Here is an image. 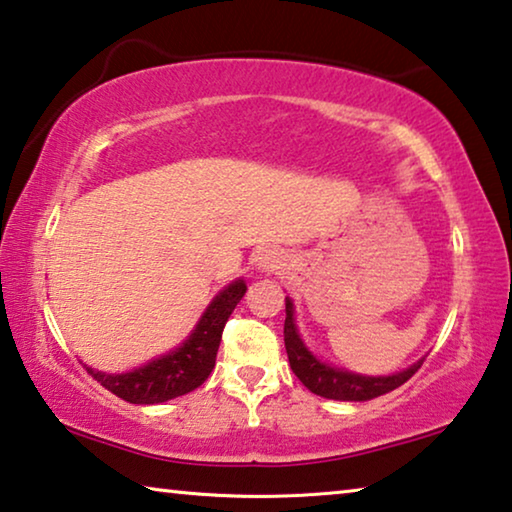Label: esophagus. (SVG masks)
Here are the masks:
<instances>
[{"mask_svg": "<svg viewBox=\"0 0 512 512\" xmlns=\"http://www.w3.org/2000/svg\"><path fill=\"white\" fill-rule=\"evenodd\" d=\"M286 261H288L286 254H283V251L277 247H263V249H258L254 256V265L261 272H277L283 265H286Z\"/></svg>", "mask_w": 512, "mask_h": 512, "instance_id": "obj_1", "label": "esophagus"}]
</instances>
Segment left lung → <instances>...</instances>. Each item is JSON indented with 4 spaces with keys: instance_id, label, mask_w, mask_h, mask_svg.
<instances>
[{
    "instance_id": "obj_1",
    "label": "left lung",
    "mask_w": 512,
    "mask_h": 512,
    "mask_svg": "<svg viewBox=\"0 0 512 512\" xmlns=\"http://www.w3.org/2000/svg\"><path fill=\"white\" fill-rule=\"evenodd\" d=\"M283 341H286V352L293 373L300 377V382L316 396L329 400H348V403H361V400H371L398 389L410 377L419 371L423 359L414 361L410 368L391 375H361L352 373L348 368H338L322 361L313 355L309 345L304 343L295 322V304L286 297V322H283Z\"/></svg>"
}]
</instances>
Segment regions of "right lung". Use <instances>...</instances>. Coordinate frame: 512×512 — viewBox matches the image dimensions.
<instances>
[{"label":"right lung","mask_w":512,"mask_h":512,"mask_svg":"<svg viewBox=\"0 0 512 512\" xmlns=\"http://www.w3.org/2000/svg\"><path fill=\"white\" fill-rule=\"evenodd\" d=\"M247 293L245 279H235L212 297L201 313L190 336L167 355L155 357L148 364L128 373H102L96 368H84L114 396L132 405H160L171 398L185 396L208 380L215 368L219 341L235 306Z\"/></svg>","instance_id":"1"}]
</instances>
